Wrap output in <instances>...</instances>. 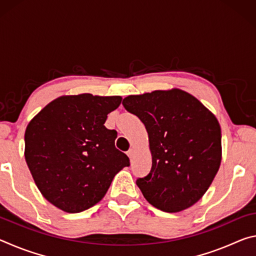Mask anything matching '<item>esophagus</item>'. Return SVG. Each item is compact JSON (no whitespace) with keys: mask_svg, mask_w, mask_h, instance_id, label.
<instances>
[{"mask_svg":"<svg viewBox=\"0 0 256 256\" xmlns=\"http://www.w3.org/2000/svg\"><path fill=\"white\" fill-rule=\"evenodd\" d=\"M134 154H136V150H134L133 148H132V149H130V150L128 151V157H130V158H131V159L133 158V156H134Z\"/></svg>","mask_w":256,"mask_h":256,"instance_id":"1","label":"esophagus"}]
</instances>
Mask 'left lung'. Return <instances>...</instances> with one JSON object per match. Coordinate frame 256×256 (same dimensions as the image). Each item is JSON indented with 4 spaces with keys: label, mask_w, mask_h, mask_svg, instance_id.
<instances>
[{
    "label": "left lung",
    "mask_w": 256,
    "mask_h": 256,
    "mask_svg": "<svg viewBox=\"0 0 256 256\" xmlns=\"http://www.w3.org/2000/svg\"><path fill=\"white\" fill-rule=\"evenodd\" d=\"M144 124L152 167L136 185L164 212L188 209L209 188L222 164V128L214 112L184 90H154L123 99Z\"/></svg>",
    "instance_id": "left-lung-1"
}]
</instances>
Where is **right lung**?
<instances>
[{
    "label": "right lung",
    "mask_w": 256,
    "mask_h": 256,
    "mask_svg": "<svg viewBox=\"0 0 256 256\" xmlns=\"http://www.w3.org/2000/svg\"><path fill=\"white\" fill-rule=\"evenodd\" d=\"M120 102V96H60L27 125L26 162L42 196L58 209L76 214L94 206L130 166L115 148L118 132L104 125Z\"/></svg>",
    "instance_id": "1"
}]
</instances>
